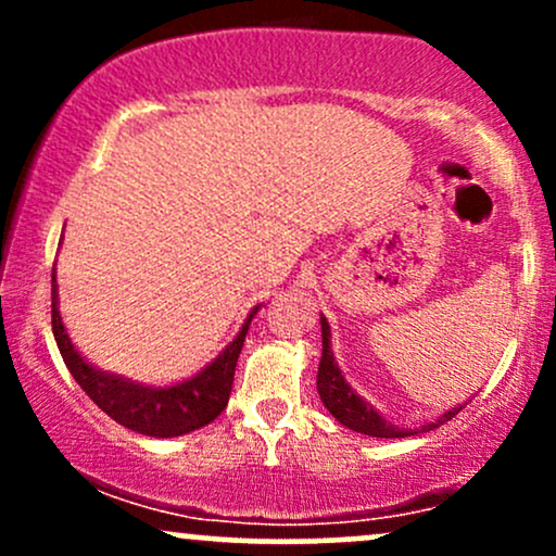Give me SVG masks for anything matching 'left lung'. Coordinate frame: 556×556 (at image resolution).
I'll list each match as a JSON object with an SVG mask.
<instances>
[{"instance_id": "left-lung-1", "label": "left lung", "mask_w": 556, "mask_h": 556, "mask_svg": "<svg viewBox=\"0 0 556 556\" xmlns=\"http://www.w3.org/2000/svg\"><path fill=\"white\" fill-rule=\"evenodd\" d=\"M321 337H324V353H321V363H318L316 387H318V394H321V402L327 405V410L337 420H340L342 426H348V429H353L358 433H368V437H379V439H402V437H413V433H420V431L439 429V426L446 424V420H452L457 413L463 410V405L452 407V410H446L444 416L437 420V424L420 426L418 431L389 426L387 420L381 418L379 413L368 405V402H363L358 394L350 389L348 381L342 379L340 368H337V363H334V353H331V348H329L331 334H329L327 318L324 316H321Z\"/></svg>"}]
</instances>
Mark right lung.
Listing matches in <instances>:
<instances>
[{
	"mask_svg": "<svg viewBox=\"0 0 556 556\" xmlns=\"http://www.w3.org/2000/svg\"><path fill=\"white\" fill-rule=\"evenodd\" d=\"M256 311L258 308H253V314ZM253 314L242 324L240 334L227 344L225 353L212 366H206L201 374L193 376V379L164 389L132 384V381L119 379V376L104 374L99 368L88 366L78 355V350L73 348L65 327H62L60 311H56V282L52 269V331L56 348L62 353V361H65V366L70 368V374L78 381L83 392L106 416L117 420L125 429L146 433V437H182V433H190L201 429V426L212 424L225 410L229 392H232L235 366H238L242 342H245Z\"/></svg>",
	"mask_w": 556,
	"mask_h": 556,
	"instance_id": "1",
	"label": "right lung"
}]
</instances>
